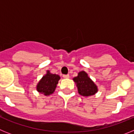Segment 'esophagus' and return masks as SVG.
I'll list each match as a JSON object with an SVG mask.
<instances>
[{
	"label": "esophagus",
	"instance_id": "obj_1",
	"mask_svg": "<svg viewBox=\"0 0 134 134\" xmlns=\"http://www.w3.org/2000/svg\"><path fill=\"white\" fill-rule=\"evenodd\" d=\"M62 76H63L64 79H68V78H69V75L68 74H64Z\"/></svg>",
	"mask_w": 134,
	"mask_h": 134
}]
</instances>
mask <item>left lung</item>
I'll return each instance as SVG.
<instances>
[{
    "mask_svg": "<svg viewBox=\"0 0 134 134\" xmlns=\"http://www.w3.org/2000/svg\"><path fill=\"white\" fill-rule=\"evenodd\" d=\"M76 83L79 93L84 97L93 95L97 92V87L91 79L88 76L85 71H81L78 76L73 79Z\"/></svg>",
    "mask_w": 134,
    "mask_h": 134,
    "instance_id": "left-lung-1",
    "label": "left lung"
}]
</instances>
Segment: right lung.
Instances as JSON below:
<instances>
[{"label":"right lung","mask_w":134,"mask_h":134,"mask_svg":"<svg viewBox=\"0 0 134 134\" xmlns=\"http://www.w3.org/2000/svg\"><path fill=\"white\" fill-rule=\"evenodd\" d=\"M60 79V77L58 75L51 74L48 72L38 83L37 86V90L40 93H43L45 95L52 94Z\"/></svg>","instance_id":"1"}]
</instances>
